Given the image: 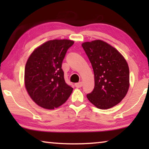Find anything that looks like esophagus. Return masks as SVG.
I'll list each match as a JSON object with an SVG mask.
<instances>
[{
    "label": "esophagus",
    "mask_w": 149,
    "mask_h": 149,
    "mask_svg": "<svg viewBox=\"0 0 149 149\" xmlns=\"http://www.w3.org/2000/svg\"><path fill=\"white\" fill-rule=\"evenodd\" d=\"M82 85H83V83L81 81V82H79V83H76V84H75V86L77 88H80V87H82Z\"/></svg>",
    "instance_id": "34e87169"
}]
</instances>
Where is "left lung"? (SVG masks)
I'll return each instance as SVG.
<instances>
[{"mask_svg": "<svg viewBox=\"0 0 149 149\" xmlns=\"http://www.w3.org/2000/svg\"><path fill=\"white\" fill-rule=\"evenodd\" d=\"M82 47L91 63L95 87L87 95L99 109L112 108L122 101L130 87V70L123 55L102 40L85 42Z\"/></svg>", "mask_w": 149, "mask_h": 149, "instance_id": "1", "label": "left lung"}]
</instances>
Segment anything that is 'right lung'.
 Here are the masks:
<instances>
[{"label":"right lung","mask_w":149,"mask_h":149,"mask_svg":"<svg viewBox=\"0 0 149 149\" xmlns=\"http://www.w3.org/2000/svg\"><path fill=\"white\" fill-rule=\"evenodd\" d=\"M74 41L54 39L37 47L27 60L24 84L31 99L45 109L62 105L72 94L73 88L65 83L62 68L68 49Z\"/></svg>","instance_id":"1"}]
</instances>
